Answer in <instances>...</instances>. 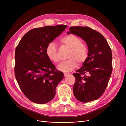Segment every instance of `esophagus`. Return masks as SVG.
Wrapping results in <instances>:
<instances>
[{"label": "esophagus", "instance_id": "obj_1", "mask_svg": "<svg viewBox=\"0 0 126 126\" xmlns=\"http://www.w3.org/2000/svg\"><path fill=\"white\" fill-rule=\"evenodd\" d=\"M68 75H69V73H67V72H64V75L65 77L67 76Z\"/></svg>", "mask_w": 126, "mask_h": 126}]
</instances>
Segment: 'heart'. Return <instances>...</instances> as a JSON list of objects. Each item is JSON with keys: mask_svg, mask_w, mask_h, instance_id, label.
<instances>
[{"mask_svg": "<svg viewBox=\"0 0 126 126\" xmlns=\"http://www.w3.org/2000/svg\"><path fill=\"white\" fill-rule=\"evenodd\" d=\"M60 41L70 48L68 60L63 61L57 66L59 70L68 72L74 70L77 63H83L88 57V49L87 46L82 43V40L77 36L70 34L62 38ZM46 54L50 61L57 63L59 61L57 49L54 42H50L46 48Z\"/></svg>", "mask_w": 126, "mask_h": 126, "instance_id": "heart-1", "label": "heart"}]
</instances>
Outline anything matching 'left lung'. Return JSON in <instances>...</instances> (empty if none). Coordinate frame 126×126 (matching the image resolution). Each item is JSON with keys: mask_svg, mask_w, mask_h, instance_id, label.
I'll list each match as a JSON object with an SVG mask.
<instances>
[{"mask_svg": "<svg viewBox=\"0 0 126 126\" xmlns=\"http://www.w3.org/2000/svg\"><path fill=\"white\" fill-rule=\"evenodd\" d=\"M69 30L67 34H72L82 38L88 49L86 60L73 74L76 78L74 95L83 103L95 100L103 94L111 75V49L104 36L89 27L72 26Z\"/></svg>", "mask_w": 126, "mask_h": 126, "instance_id": "8db88e82", "label": "left lung"}]
</instances>
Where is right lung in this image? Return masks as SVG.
<instances>
[{"instance_id": "right-lung-1", "label": "right lung", "mask_w": 126, "mask_h": 126, "mask_svg": "<svg viewBox=\"0 0 126 126\" xmlns=\"http://www.w3.org/2000/svg\"><path fill=\"white\" fill-rule=\"evenodd\" d=\"M67 26H46L31 30L16 48V80L24 94L32 102L43 104L51 101L57 85L63 80V72L56 70L46 54V48Z\"/></svg>"}]
</instances>
